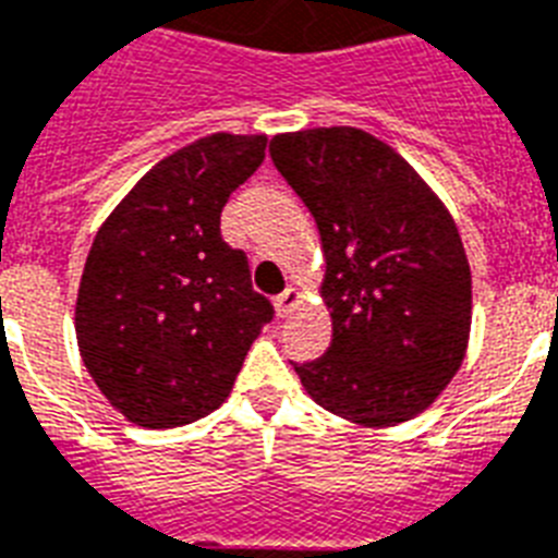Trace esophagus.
<instances>
[{
	"label": "esophagus",
	"instance_id": "1",
	"mask_svg": "<svg viewBox=\"0 0 558 558\" xmlns=\"http://www.w3.org/2000/svg\"><path fill=\"white\" fill-rule=\"evenodd\" d=\"M298 304H301V292L295 287H289L283 295L275 298V313H278V318H289L298 310Z\"/></svg>",
	"mask_w": 558,
	"mask_h": 558
}]
</instances>
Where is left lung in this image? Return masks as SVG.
<instances>
[{
  "label": "left lung",
  "instance_id": "1",
  "mask_svg": "<svg viewBox=\"0 0 558 558\" xmlns=\"http://www.w3.org/2000/svg\"><path fill=\"white\" fill-rule=\"evenodd\" d=\"M269 156L315 217L332 344L295 365L330 414L388 428L414 420L460 371L472 271L440 196L393 147L356 126L275 135Z\"/></svg>",
  "mask_w": 558,
  "mask_h": 558
}]
</instances>
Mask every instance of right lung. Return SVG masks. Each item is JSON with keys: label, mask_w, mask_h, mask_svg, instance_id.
Here are the masks:
<instances>
[{"label": "right lung", "mask_w": 558, "mask_h": 558, "mask_svg": "<svg viewBox=\"0 0 558 558\" xmlns=\"http://www.w3.org/2000/svg\"><path fill=\"white\" fill-rule=\"evenodd\" d=\"M266 156V135L214 133L147 170L98 228L74 332L109 405L144 428H177L228 399L271 304L252 289L219 214Z\"/></svg>", "instance_id": "obj_1"}]
</instances>
